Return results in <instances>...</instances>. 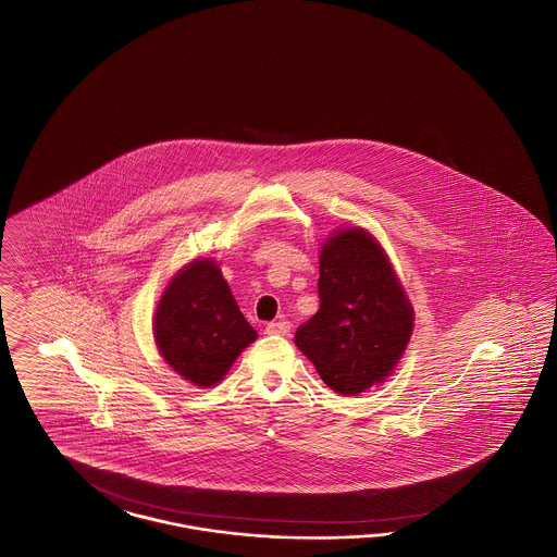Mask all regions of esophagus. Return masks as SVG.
<instances>
[{
  "label": "esophagus",
  "mask_w": 557,
  "mask_h": 557,
  "mask_svg": "<svg viewBox=\"0 0 557 557\" xmlns=\"http://www.w3.org/2000/svg\"><path fill=\"white\" fill-rule=\"evenodd\" d=\"M289 331H292L289 321H274L265 324V333H270V335H287Z\"/></svg>",
  "instance_id": "esophagus-1"
}]
</instances>
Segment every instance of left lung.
I'll return each mask as SVG.
<instances>
[{"label": "left lung", "mask_w": 557, "mask_h": 557, "mask_svg": "<svg viewBox=\"0 0 557 557\" xmlns=\"http://www.w3.org/2000/svg\"><path fill=\"white\" fill-rule=\"evenodd\" d=\"M319 299V312L297 326L295 344L321 380L346 396L385 380L409 344L412 308L364 231H337L326 240Z\"/></svg>", "instance_id": "1"}]
</instances>
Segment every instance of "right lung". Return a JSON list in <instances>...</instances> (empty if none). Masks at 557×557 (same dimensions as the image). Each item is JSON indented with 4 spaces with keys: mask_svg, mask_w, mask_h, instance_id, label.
<instances>
[{
    "mask_svg": "<svg viewBox=\"0 0 557 557\" xmlns=\"http://www.w3.org/2000/svg\"><path fill=\"white\" fill-rule=\"evenodd\" d=\"M152 326L172 369L201 387L222 380L236 356L258 337L220 268L209 260L186 265L170 283Z\"/></svg>",
    "mask_w": 557,
    "mask_h": 557,
    "instance_id": "right-lung-1",
    "label": "right lung"
}]
</instances>
